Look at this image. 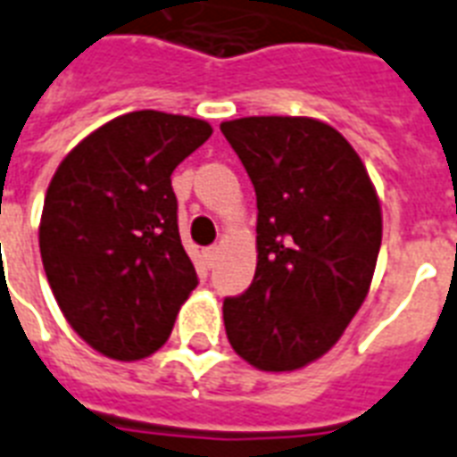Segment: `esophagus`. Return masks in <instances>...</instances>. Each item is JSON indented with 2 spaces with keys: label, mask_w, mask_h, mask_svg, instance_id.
<instances>
[{
  "label": "esophagus",
  "mask_w": 457,
  "mask_h": 457,
  "mask_svg": "<svg viewBox=\"0 0 457 457\" xmlns=\"http://www.w3.org/2000/svg\"><path fill=\"white\" fill-rule=\"evenodd\" d=\"M219 257V247L217 245H212V247H207V250H204V260H207V264H214V260H217Z\"/></svg>",
  "instance_id": "obj_1"
}]
</instances>
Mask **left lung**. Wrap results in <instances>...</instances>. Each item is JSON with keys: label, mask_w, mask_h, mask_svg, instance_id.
<instances>
[{"label": "left lung", "mask_w": 457, "mask_h": 457, "mask_svg": "<svg viewBox=\"0 0 457 457\" xmlns=\"http://www.w3.org/2000/svg\"><path fill=\"white\" fill-rule=\"evenodd\" d=\"M221 133L257 195V269L224 300L231 348L262 372L303 370L362 307L381 247L377 188L353 145L310 116H243Z\"/></svg>", "instance_id": "1"}]
</instances>
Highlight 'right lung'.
Wrapping results in <instances>:
<instances>
[{"label":"right lung","mask_w":457,"mask_h":457,"mask_svg":"<svg viewBox=\"0 0 457 457\" xmlns=\"http://www.w3.org/2000/svg\"><path fill=\"white\" fill-rule=\"evenodd\" d=\"M210 136L203 119L129 112L85 136L49 180L42 267L71 328L104 357H150L197 286L171 173Z\"/></svg>","instance_id":"right-lung-1"}]
</instances>
